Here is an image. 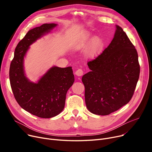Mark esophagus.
Segmentation results:
<instances>
[{
    "instance_id": "esophagus-1",
    "label": "esophagus",
    "mask_w": 152,
    "mask_h": 152,
    "mask_svg": "<svg viewBox=\"0 0 152 152\" xmlns=\"http://www.w3.org/2000/svg\"><path fill=\"white\" fill-rule=\"evenodd\" d=\"M75 74L77 76H81L84 74V71L82 69H77L75 72Z\"/></svg>"
}]
</instances>
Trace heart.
I'll return each instance as SVG.
<instances>
[{"mask_svg": "<svg viewBox=\"0 0 152 152\" xmlns=\"http://www.w3.org/2000/svg\"><path fill=\"white\" fill-rule=\"evenodd\" d=\"M90 38L89 37V34H87L84 39L83 42H81V45L85 42V41H87V40H89ZM101 44H102V41L99 38V37H95L94 38L90 44V45H89V47L88 49V51H87V53H88V55H90V56H93L94 55L95 53H96L98 50H99L100 47H101Z\"/></svg>", "mask_w": 152, "mask_h": 152, "instance_id": "obj_1", "label": "heart"}]
</instances>
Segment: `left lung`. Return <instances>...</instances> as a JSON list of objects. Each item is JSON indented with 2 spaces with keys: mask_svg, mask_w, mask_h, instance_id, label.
I'll list each match as a JSON object with an SVG mask.
<instances>
[{
  "mask_svg": "<svg viewBox=\"0 0 152 152\" xmlns=\"http://www.w3.org/2000/svg\"><path fill=\"white\" fill-rule=\"evenodd\" d=\"M91 70L82 77L86 107L108 115L132 99L140 75L138 53L123 29L116 25L114 38L97 57L87 62Z\"/></svg>",
  "mask_w": 152,
  "mask_h": 152,
  "instance_id": "1",
  "label": "left lung"
}]
</instances>
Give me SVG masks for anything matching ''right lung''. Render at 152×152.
I'll return each mask as SVG.
<instances>
[{
	"mask_svg": "<svg viewBox=\"0 0 152 152\" xmlns=\"http://www.w3.org/2000/svg\"><path fill=\"white\" fill-rule=\"evenodd\" d=\"M56 26L46 23L29 30L16 47L10 66V86L16 100L22 108L42 118L57 116L64 109L67 91L75 81L73 70L71 66H54L37 83H31L24 73L23 58L29 46Z\"/></svg>",
	"mask_w": 152,
	"mask_h": 152,
	"instance_id": "obj_1",
	"label": "right lung"
}]
</instances>
